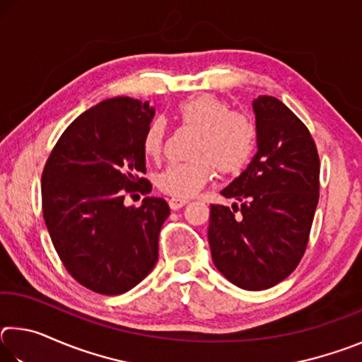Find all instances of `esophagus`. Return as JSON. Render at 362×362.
<instances>
[{
  "mask_svg": "<svg viewBox=\"0 0 362 362\" xmlns=\"http://www.w3.org/2000/svg\"><path fill=\"white\" fill-rule=\"evenodd\" d=\"M185 204H188V199H179V198L169 199V207H170V209H173V211L180 209V207H183Z\"/></svg>",
  "mask_w": 362,
  "mask_h": 362,
  "instance_id": "esophagus-1",
  "label": "esophagus"
}]
</instances>
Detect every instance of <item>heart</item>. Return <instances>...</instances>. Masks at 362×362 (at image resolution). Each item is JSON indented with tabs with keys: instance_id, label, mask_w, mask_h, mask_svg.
<instances>
[{
	"instance_id": "obj_1",
	"label": "heart",
	"mask_w": 362,
	"mask_h": 362,
	"mask_svg": "<svg viewBox=\"0 0 362 362\" xmlns=\"http://www.w3.org/2000/svg\"><path fill=\"white\" fill-rule=\"evenodd\" d=\"M182 124L198 131L193 156L188 163H173L156 177V185L173 198L185 199L212 179L214 166L220 174L235 175L247 166L255 153V127L246 116L230 112L223 100L211 94L196 95L177 107ZM164 127L151 121L142 136V150L158 158L163 150Z\"/></svg>"
}]
</instances>
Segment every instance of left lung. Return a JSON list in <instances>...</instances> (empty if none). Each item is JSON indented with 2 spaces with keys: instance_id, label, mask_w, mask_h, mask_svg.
<instances>
[{
  "instance_id": "left-lung-1",
  "label": "left lung",
  "mask_w": 362,
  "mask_h": 362,
  "mask_svg": "<svg viewBox=\"0 0 362 362\" xmlns=\"http://www.w3.org/2000/svg\"><path fill=\"white\" fill-rule=\"evenodd\" d=\"M252 108L257 153L220 192L233 206H211L207 238L230 283L263 291L303 257L320 199V156L306 126L276 97H257Z\"/></svg>"
}]
</instances>
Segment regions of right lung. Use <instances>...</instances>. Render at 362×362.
I'll return each mask as SVG.
<instances>
[{
    "label": "right lung",
    "instance_id": "right-lung-1",
    "mask_svg": "<svg viewBox=\"0 0 362 362\" xmlns=\"http://www.w3.org/2000/svg\"><path fill=\"white\" fill-rule=\"evenodd\" d=\"M155 115L148 102L113 97L66 127L41 177L42 216L54 247L73 278L103 296L131 291L155 268L169 206L150 193L142 136Z\"/></svg>",
    "mask_w": 362,
    "mask_h": 362
}]
</instances>
